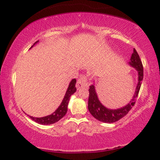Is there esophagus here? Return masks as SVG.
Wrapping results in <instances>:
<instances>
[{"mask_svg":"<svg viewBox=\"0 0 160 160\" xmlns=\"http://www.w3.org/2000/svg\"><path fill=\"white\" fill-rule=\"evenodd\" d=\"M88 84V78L86 76L82 75L79 78V80H78L76 84V88L78 90H80L83 87H87Z\"/></svg>","mask_w":160,"mask_h":160,"instance_id":"34e87169","label":"esophagus"}]
</instances>
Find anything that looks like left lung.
<instances>
[{"mask_svg":"<svg viewBox=\"0 0 160 160\" xmlns=\"http://www.w3.org/2000/svg\"><path fill=\"white\" fill-rule=\"evenodd\" d=\"M129 64L137 70L138 74V82L136 86L135 92L129 103L124 107L118 109H108L100 102L98 98L97 93L96 92L94 85H91L89 88V97L88 108L91 114L102 122L104 123H113L120 120L123 116L128 113L131 108L135 105V100L137 99L139 91L141 86L142 80L143 79V68H142V61H140V56L135 49L133 50L130 61Z\"/></svg>","mask_w":160,"mask_h":160,"instance_id":"8db88e82","label":"left lung"}]
</instances>
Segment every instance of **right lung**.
Segmentation results:
<instances>
[{"label":"right lung","instance_id":"add662e5","mask_svg":"<svg viewBox=\"0 0 160 160\" xmlns=\"http://www.w3.org/2000/svg\"><path fill=\"white\" fill-rule=\"evenodd\" d=\"M39 41L36 42L31 48H33V47ZM75 84H76V79H72L69 85V87H68L67 92L65 93L63 99L62 100V102H61L60 106L57 108V110H55L53 113H52L51 115H49V116L42 117V118H35V117H33V116H29L30 118H31L32 120L35 121V122L40 123V124H42V125L52 124V123H54L55 122H57V121H58L60 119L62 118L63 117L65 116L66 113H67L68 104H69L70 97H71V96L77 90Z\"/></svg>","mask_w":160,"mask_h":160}]
</instances>
